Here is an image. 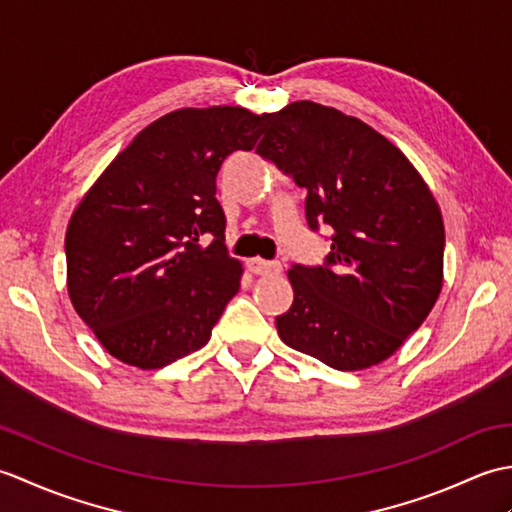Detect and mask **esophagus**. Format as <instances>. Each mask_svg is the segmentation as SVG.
Instances as JSON below:
<instances>
[{
    "instance_id": "1",
    "label": "esophagus",
    "mask_w": 512,
    "mask_h": 512,
    "mask_svg": "<svg viewBox=\"0 0 512 512\" xmlns=\"http://www.w3.org/2000/svg\"><path fill=\"white\" fill-rule=\"evenodd\" d=\"M248 270L250 273L255 275H262V277H273V275H279L281 270H284V266H281L279 262H266V259H248Z\"/></svg>"
}]
</instances>
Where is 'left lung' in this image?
<instances>
[{
  "label": "left lung",
  "mask_w": 512,
  "mask_h": 512,
  "mask_svg": "<svg viewBox=\"0 0 512 512\" xmlns=\"http://www.w3.org/2000/svg\"><path fill=\"white\" fill-rule=\"evenodd\" d=\"M268 125L257 154L308 191L312 231H334L323 266L288 270L281 341L341 372L383 363L440 297V206L407 156L354 116L297 101Z\"/></svg>",
  "instance_id": "8db88e82"
}]
</instances>
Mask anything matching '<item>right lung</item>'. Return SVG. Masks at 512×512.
<instances>
[{"label":"right lung","instance_id":"right-lung-1","mask_svg":"<svg viewBox=\"0 0 512 512\" xmlns=\"http://www.w3.org/2000/svg\"><path fill=\"white\" fill-rule=\"evenodd\" d=\"M268 114L184 107L147 125L76 206L65 233L76 314L121 363L165 367L200 350L239 290L215 180ZM202 234H213L209 247Z\"/></svg>","mask_w":512,"mask_h":512}]
</instances>
